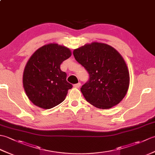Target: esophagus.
<instances>
[{
	"instance_id": "1",
	"label": "esophagus",
	"mask_w": 155,
	"mask_h": 155,
	"mask_svg": "<svg viewBox=\"0 0 155 155\" xmlns=\"http://www.w3.org/2000/svg\"><path fill=\"white\" fill-rule=\"evenodd\" d=\"M80 86H81V83H78L77 84H74L73 85V87H75V88H79Z\"/></svg>"
}]
</instances>
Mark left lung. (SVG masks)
Returning <instances> with one entry per match:
<instances>
[{
  "label": "left lung",
  "mask_w": 155,
  "mask_h": 155,
  "mask_svg": "<svg viewBox=\"0 0 155 155\" xmlns=\"http://www.w3.org/2000/svg\"><path fill=\"white\" fill-rule=\"evenodd\" d=\"M73 55L89 74V80L81 88L87 102L108 109L123 99L129 87V72L116 49L94 42L74 49Z\"/></svg>",
  "instance_id": "1"
}]
</instances>
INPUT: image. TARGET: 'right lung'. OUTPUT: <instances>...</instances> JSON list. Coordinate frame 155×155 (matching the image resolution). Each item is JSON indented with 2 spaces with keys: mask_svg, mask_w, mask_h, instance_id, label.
Instances as JSON below:
<instances>
[{
  "mask_svg": "<svg viewBox=\"0 0 155 155\" xmlns=\"http://www.w3.org/2000/svg\"><path fill=\"white\" fill-rule=\"evenodd\" d=\"M64 46L50 43L42 46L29 58L23 72V87L36 106L49 109L63 101L72 85L60 66L71 56Z\"/></svg>",
  "mask_w": 155,
  "mask_h": 155,
  "instance_id": "right-lung-1",
  "label": "right lung"
}]
</instances>
